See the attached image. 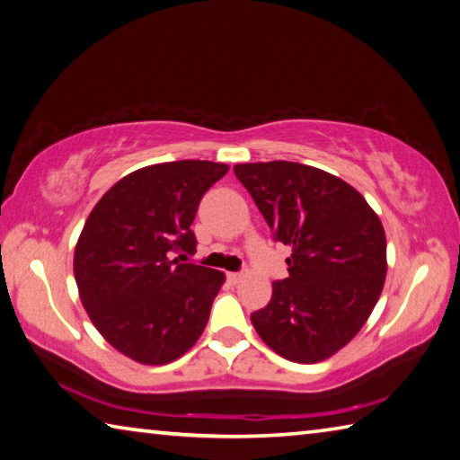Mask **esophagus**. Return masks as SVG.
<instances>
[{"instance_id": "obj_1", "label": "esophagus", "mask_w": 460, "mask_h": 460, "mask_svg": "<svg viewBox=\"0 0 460 460\" xmlns=\"http://www.w3.org/2000/svg\"><path fill=\"white\" fill-rule=\"evenodd\" d=\"M227 279L233 281V283H239L241 279H243V273H241V271H231V273H227Z\"/></svg>"}]
</instances>
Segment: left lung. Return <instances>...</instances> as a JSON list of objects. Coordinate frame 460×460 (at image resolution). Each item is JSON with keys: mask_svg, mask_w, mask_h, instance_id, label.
Listing matches in <instances>:
<instances>
[{"mask_svg": "<svg viewBox=\"0 0 460 460\" xmlns=\"http://www.w3.org/2000/svg\"><path fill=\"white\" fill-rule=\"evenodd\" d=\"M273 239L291 247L288 278L252 323L273 352L312 364L336 354L368 320L386 278V235L366 199L314 166L235 164Z\"/></svg>", "mask_w": 460, "mask_h": 460, "instance_id": "8db88e82", "label": "left lung"}]
</instances>
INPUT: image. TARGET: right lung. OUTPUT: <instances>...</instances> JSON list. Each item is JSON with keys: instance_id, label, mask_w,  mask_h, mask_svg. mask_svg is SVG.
I'll use <instances>...</instances> for the list:
<instances>
[{"instance_id": "1", "label": "right lung", "mask_w": 460, "mask_h": 460, "mask_svg": "<svg viewBox=\"0 0 460 460\" xmlns=\"http://www.w3.org/2000/svg\"><path fill=\"white\" fill-rule=\"evenodd\" d=\"M227 171L211 161L145 166L92 208L74 278L92 323L132 360L169 364L203 333L225 278L174 255L195 253L199 203Z\"/></svg>"}]
</instances>
